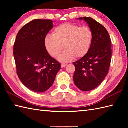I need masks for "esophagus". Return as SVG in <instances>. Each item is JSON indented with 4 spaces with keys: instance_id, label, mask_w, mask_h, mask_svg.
<instances>
[{
    "instance_id": "obj_1",
    "label": "esophagus",
    "mask_w": 128,
    "mask_h": 128,
    "mask_svg": "<svg viewBox=\"0 0 128 128\" xmlns=\"http://www.w3.org/2000/svg\"><path fill=\"white\" fill-rule=\"evenodd\" d=\"M66 66H67V64H66V63H62L61 64V67L62 68H64V67Z\"/></svg>"
}]
</instances>
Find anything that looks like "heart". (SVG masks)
<instances>
[{
    "mask_svg": "<svg viewBox=\"0 0 128 128\" xmlns=\"http://www.w3.org/2000/svg\"><path fill=\"white\" fill-rule=\"evenodd\" d=\"M93 38V32L89 27L66 23L57 26L53 35L46 36L44 43L48 52L54 58L58 57L65 47L66 50L59 57V60L68 62L74 57L78 59L86 56Z\"/></svg>",
    "mask_w": 128,
    "mask_h": 128,
    "instance_id": "1",
    "label": "heart"
}]
</instances>
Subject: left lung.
<instances>
[{
  "label": "left lung",
  "instance_id": "obj_1",
  "mask_svg": "<svg viewBox=\"0 0 128 128\" xmlns=\"http://www.w3.org/2000/svg\"><path fill=\"white\" fill-rule=\"evenodd\" d=\"M88 24L94 34L90 49L86 56L74 62V83L83 91L96 88L107 76L112 58V44L109 34L101 24L90 17L78 18Z\"/></svg>",
  "mask_w": 128,
  "mask_h": 128
}]
</instances>
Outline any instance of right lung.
Returning <instances> with one entry per match:
<instances>
[{
  "label": "right lung",
  "mask_w": 128,
  "mask_h": 128,
  "mask_svg": "<svg viewBox=\"0 0 128 128\" xmlns=\"http://www.w3.org/2000/svg\"><path fill=\"white\" fill-rule=\"evenodd\" d=\"M53 27L50 20H32L19 31L14 46L19 79L35 92H44L50 88L61 69L60 63L49 54L44 43Z\"/></svg>",
  "instance_id": "obj_1"
}]
</instances>
